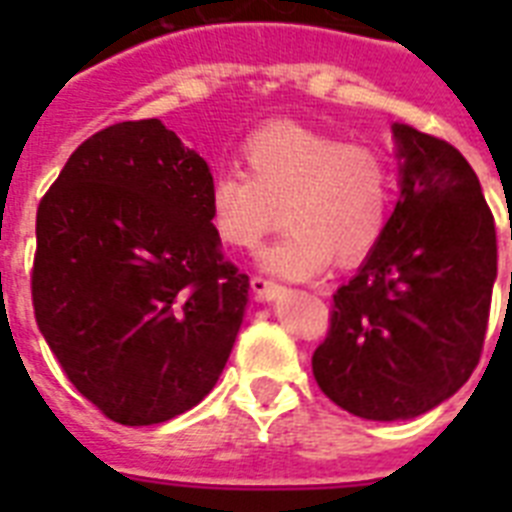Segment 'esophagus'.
<instances>
[{
    "label": "esophagus",
    "mask_w": 512,
    "mask_h": 512,
    "mask_svg": "<svg viewBox=\"0 0 512 512\" xmlns=\"http://www.w3.org/2000/svg\"><path fill=\"white\" fill-rule=\"evenodd\" d=\"M252 292H255L260 300H276V297L281 295V284L279 281H273V279H265V276H252Z\"/></svg>",
    "instance_id": "esophagus-1"
}]
</instances>
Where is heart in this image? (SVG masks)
<instances>
[{"label": "heart", "instance_id": "1", "mask_svg": "<svg viewBox=\"0 0 512 512\" xmlns=\"http://www.w3.org/2000/svg\"><path fill=\"white\" fill-rule=\"evenodd\" d=\"M244 172L209 183V223L233 249H255L279 225L289 231L265 252L287 279H308L329 260L348 268L372 255L393 212V167L380 148L345 143L308 124L271 122L241 143Z\"/></svg>", "mask_w": 512, "mask_h": 512}]
</instances>
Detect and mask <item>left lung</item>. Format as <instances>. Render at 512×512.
<instances>
[{
    "label": "left lung",
    "instance_id": "8db88e82",
    "mask_svg": "<svg viewBox=\"0 0 512 512\" xmlns=\"http://www.w3.org/2000/svg\"><path fill=\"white\" fill-rule=\"evenodd\" d=\"M401 199L361 271L332 295L313 350L321 393L364 420H412L457 393L484 350L497 231L446 140L396 124Z\"/></svg>",
    "mask_w": 512,
    "mask_h": 512
}]
</instances>
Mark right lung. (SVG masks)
<instances>
[{"label":"right lung","mask_w":512,"mask_h":512,"mask_svg":"<svg viewBox=\"0 0 512 512\" xmlns=\"http://www.w3.org/2000/svg\"><path fill=\"white\" fill-rule=\"evenodd\" d=\"M207 162L159 119L74 154L36 209L31 303L79 393L119 425H156L215 388L249 276L209 223Z\"/></svg>","instance_id":"add662e5"}]
</instances>
